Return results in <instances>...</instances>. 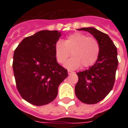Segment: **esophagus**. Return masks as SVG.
<instances>
[{
  "label": "esophagus",
  "instance_id": "obj_1",
  "mask_svg": "<svg viewBox=\"0 0 128 128\" xmlns=\"http://www.w3.org/2000/svg\"><path fill=\"white\" fill-rule=\"evenodd\" d=\"M74 72H72V71H70V70H68V74H69V75H70V74H74Z\"/></svg>",
  "mask_w": 128,
  "mask_h": 128
}]
</instances>
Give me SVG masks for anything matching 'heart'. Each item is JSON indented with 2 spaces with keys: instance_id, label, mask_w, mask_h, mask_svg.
Here are the masks:
<instances>
[{
  "instance_id": "b5f03b06",
  "label": "heart",
  "mask_w": 128,
  "mask_h": 128,
  "mask_svg": "<svg viewBox=\"0 0 128 128\" xmlns=\"http://www.w3.org/2000/svg\"><path fill=\"white\" fill-rule=\"evenodd\" d=\"M54 50L59 64H64L71 52L73 57L66 62L65 67L75 70L82 66L84 68L92 66L99 56L100 46L95 38L78 32L68 36L64 42L57 41Z\"/></svg>"
}]
</instances>
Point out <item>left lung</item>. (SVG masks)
Masks as SVG:
<instances>
[{"mask_svg": "<svg viewBox=\"0 0 128 128\" xmlns=\"http://www.w3.org/2000/svg\"><path fill=\"white\" fill-rule=\"evenodd\" d=\"M97 40L100 54L97 61L88 70L77 72L78 81L75 86L76 97L83 103L99 102L113 88L118 65L117 48L109 36L93 27L82 28Z\"/></svg>", "mask_w": 128, "mask_h": 128, "instance_id": "8db88e82", "label": "left lung"}]
</instances>
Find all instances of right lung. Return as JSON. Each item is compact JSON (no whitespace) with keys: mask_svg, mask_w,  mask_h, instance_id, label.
<instances>
[{"mask_svg":"<svg viewBox=\"0 0 128 128\" xmlns=\"http://www.w3.org/2000/svg\"><path fill=\"white\" fill-rule=\"evenodd\" d=\"M61 36L57 30H41L26 37L15 49L12 68L18 91L34 106L52 102L68 71L56 61L54 47Z\"/></svg>","mask_w":128,"mask_h":128,"instance_id":"obj_1","label":"right lung"}]
</instances>
